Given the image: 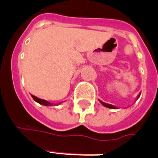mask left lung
Returning a JSON list of instances; mask_svg holds the SVG:
<instances>
[{
  "label": "left lung",
  "instance_id": "obj_1",
  "mask_svg": "<svg viewBox=\"0 0 158 158\" xmlns=\"http://www.w3.org/2000/svg\"><path fill=\"white\" fill-rule=\"evenodd\" d=\"M100 102H101V101H100ZM101 103L102 104L103 106H106V107H108V108H111V109H114V108H115L114 106L110 105V104H106V103H105V102H101Z\"/></svg>",
  "mask_w": 158,
  "mask_h": 158
}]
</instances>
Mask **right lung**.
Segmentation results:
<instances>
[{
	"mask_svg": "<svg viewBox=\"0 0 158 158\" xmlns=\"http://www.w3.org/2000/svg\"><path fill=\"white\" fill-rule=\"evenodd\" d=\"M32 98L34 99V101H36L37 102H38L39 104H42V105H44V106L52 105V104L50 103V102H48V101H46V100H43V99L38 98H37V97H35V96H33V95H32Z\"/></svg>",
	"mask_w": 158,
	"mask_h": 158,
	"instance_id": "1",
	"label": "right lung"
}]
</instances>
